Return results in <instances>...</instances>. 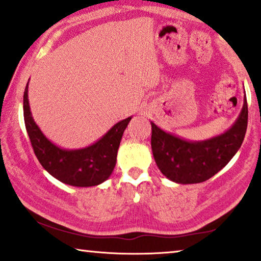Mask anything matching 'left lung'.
Instances as JSON below:
<instances>
[{"mask_svg":"<svg viewBox=\"0 0 261 261\" xmlns=\"http://www.w3.org/2000/svg\"><path fill=\"white\" fill-rule=\"evenodd\" d=\"M248 109L244 106L236 123L223 134L200 142H190L168 134L151 122V149L161 172L181 185L207 181L233 159L244 142Z\"/></svg>","mask_w":261,"mask_h":261,"instance_id":"obj_1","label":"left lung"}]
</instances>
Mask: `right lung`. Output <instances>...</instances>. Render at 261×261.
Wrapping results in <instances>:
<instances>
[{
	"label": "right lung",
	"mask_w": 261,
	"mask_h": 261,
	"mask_svg": "<svg viewBox=\"0 0 261 261\" xmlns=\"http://www.w3.org/2000/svg\"><path fill=\"white\" fill-rule=\"evenodd\" d=\"M23 117L33 150L41 166L53 177L74 187H93L106 181L116 166L117 152L124 130L131 117L115 124L92 145L66 150L47 139L32 117L28 101V84L23 94Z\"/></svg>",
	"instance_id": "1"
}]
</instances>
